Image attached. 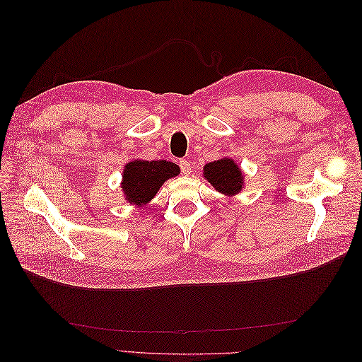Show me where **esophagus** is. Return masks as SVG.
I'll use <instances>...</instances> for the list:
<instances>
[{
    "label": "esophagus",
    "instance_id": "34e87169",
    "mask_svg": "<svg viewBox=\"0 0 362 362\" xmlns=\"http://www.w3.org/2000/svg\"><path fill=\"white\" fill-rule=\"evenodd\" d=\"M180 168H181V172L184 175H190L192 173V166H190V163L187 160H180Z\"/></svg>",
    "mask_w": 362,
    "mask_h": 362
}]
</instances>
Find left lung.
Listing matches in <instances>:
<instances>
[{
    "instance_id": "left-lung-1",
    "label": "left lung",
    "mask_w": 362,
    "mask_h": 362,
    "mask_svg": "<svg viewBox=\"0 0 362 362\" xmlns=\"http://www.w3.org/2000/svg\"><path fill=\"white\" fill-rule=\"evenodd\" d=\"M204 175L217 192L228 196L238 193L243 187L242 170L231 158H222L205 164Z\"/></svg>"
}]
</instances>
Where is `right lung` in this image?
Here are the masks:
<instances>
[{"mask_svg":"<svg viewBox=\"0 0 362 362\" xmlns=\"http://www.w3.org/2000/svg\"><path fill=\"white\" fill-rule=\"evenodd\" d=\"M178 173L180 168L172 161L134 160L125 166L122 189L131 204L145 205L154 198L164 181Z\"/></svg>","mask_w":362,"mask_h":362,"instance_id":"obj_1","label":"right lung"}]
</instances>
